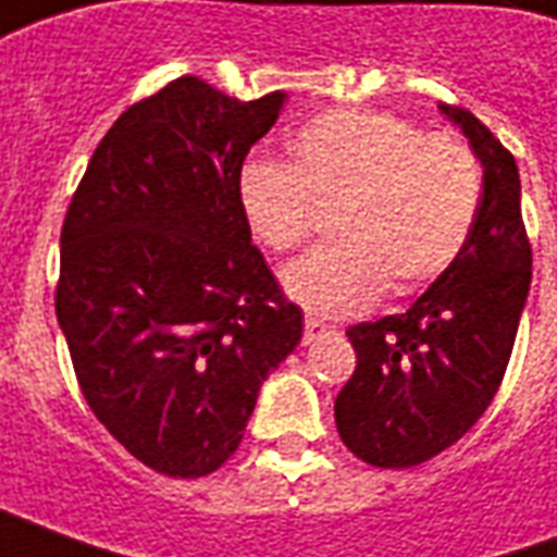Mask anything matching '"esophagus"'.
<instances>
[{
	"label": "esophagus",
	"instance_id": "obj_1",
	"mask_svg": "<svg viewBox=\"0 0 557 557\" xmlns=\"http://www.w3.org/2000/svg\"><path fill=\"white\" fill-rule=\"evenodd\" d=\"M325 331H331V325H325L322 319H313V315L304 319V339H307V343L319 337V334H325Z\"/></svg>",
	"mask_w": 557,
	"mask_h": 557
}]
</instances>
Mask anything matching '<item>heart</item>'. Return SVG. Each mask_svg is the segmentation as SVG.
I'll return each mask as SVG.
<instances>
[{"label": "heart", "mask_w": 557, "mask_h": 557, "mask_svg": "<svg viewBox=\"0 0 557 557\" xmlns=\"http://www.w3.org/2000/svg\"><path fill=\"white\" fill-rule=\"evenodd\" d=\"M289 163L253 158L238 172V211L256 244L301 247L334 206L343 238L283 268L292 301L319 315H355L391 286H430L466 250L483 196L478 154L454 134H420L382 110L339 107L304 122Z\"/></svg>", "instance_id": "heart-1"}]
</instances>
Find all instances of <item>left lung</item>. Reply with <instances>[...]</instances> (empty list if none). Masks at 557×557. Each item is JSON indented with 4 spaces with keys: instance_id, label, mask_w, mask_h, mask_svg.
<instances>
[{
    "instance_id": "8db88e82",
    "label": "left lung",
    "mask_w": 557,
    "mask_h": 557,
    "mask_svg": "<svg viewBox=\"0 0 557 557\" xmlns=\"http://www.w3.org/2000/svg\"><path fill=\"white\" fill-rule=\"evenodd\" d=\"M483 166V196L466 250L406 313L346 331L358 367L334 418L367 466L411 468L459 442L502 385L531 289V244L513 154L490 127L438 103Z\"/></svg>"
}]
</instances>
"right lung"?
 I'll return each instance as SVG.
<instances>
[{"instance_id":"add662e5","label":"right lung","mask_w":557,"mask_h":557,"mask_svg":"<svg viewBox=\"0 0 557 557\" xmlns=\"http://www.w3.org/2000/svg\"><path fill=\"white\" fill-rule=\"evenodd\" d=\"M286 91L235 101L178 77L95 148L62 226L55 319L83 397L170 478L230 459L259 387L301 343L238 211V172Z\"/></svg>"}]
</instances>
